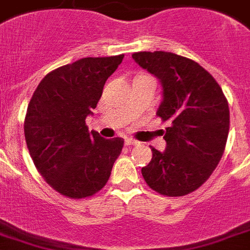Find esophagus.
<instances>
[{
  "mask_svg": "<svg viewBox=\"0 0 250 250\" xmlns=\"http://www.w3.org/2000/svg\"><path fill=\"white\" fill-rule=\"evenodd\" d=\"M137 144H139L138 140L131 139V138H126V139H125V146H137Z\"/></svg>",
  "mask_w": 250,
  "mask_h": 250,
  "instance_id": "1",
  "label": "esophagus"
}]
</instances>
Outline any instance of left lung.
Returning <instances> with one entry per match:
<instances>
[{"mask_svg":"<svg viewBox=\"0 0 250 250\" xmlns=\"http://www.w3.org/2000/svg\"><path fill=\"white\" fill-rule=\"evenodd\" d=\"M135 62L162 85L157 116L167 121L166 149L152 148L142 168L150 189L167 197L197 190L212 175L224 154L230 111L221 86L195 61L164 51L133 53Z\"/></svg>","mask_w":250,"mask_h":250,"instance_id":"1","label":"left lung"}]
</instances>
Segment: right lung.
<instances>
[{"instance_id":"right-lung-1","label":"right lung","mask_w":250,"mask_h":250,"mask_svg":"<svg viewBox=\"0 0 250 250\" xmlns=\"http://www.w3.org/2000/svg\"><path fill=\"white\" fill-rule=\"evenodd\" d=\"M124 55L85 57L47 74L33 93L24 121L26 146L39 174L69 198L90 197L110 179L124 139H104L85 119Z\"/></svg>"}]
</instances>
